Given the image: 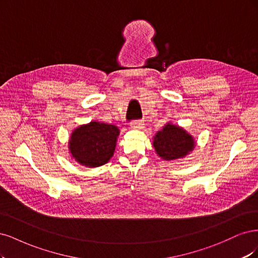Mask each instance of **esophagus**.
<instances>
[{"instance_id": "34e87169", "label": "esophagus", "mask_w": 258, "mask_h": 258, "mask_svg": "<svg viewBox=\"0 0 258 258\" xmlns=\"http://www.w3.org/2000/svg\"><path fill=\"white\" fill-rule=\"evenodd\" d=\"M131 127L132 128H137V130H141L144 127V122L143 120H133L131 122Z\"/></svg>"}]
</instances>
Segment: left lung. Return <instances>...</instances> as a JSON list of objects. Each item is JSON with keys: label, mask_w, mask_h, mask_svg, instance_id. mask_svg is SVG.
<instances>
[{"label": "left lung", "mask_w": 258, "mask_h": 258, "mask_svg": "<svg viewBox=\"0 0 258 258\" xmlns=\"http://www.w3.org/2000/svg\"><path fill=\"white\" fill-rule=\"evenodd\" d=\"M194 140L179 126L167 124L154 137L153 147L164 160H176L193 150Z\"/></svg>", "instance_id": "8db88e82"}]
</instances>
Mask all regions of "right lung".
<instances>
[{
    "label": "right lung",
    "mask_w": 258,
    "mask_h": 258,
    "mask_svg": "<svg viewBox=\"0 0 258 258\" xmlns=\"http://www.w3.org/2000/svg\"><path fill=\"white\" fill-rule=\"evenodd\" d=\"M119 130L112 124L91 122L74 131L70 150L75 160L89 167H97L110 160Z\"/></svg>",
    "instance_id": "obj_1"
}]
</instances>
